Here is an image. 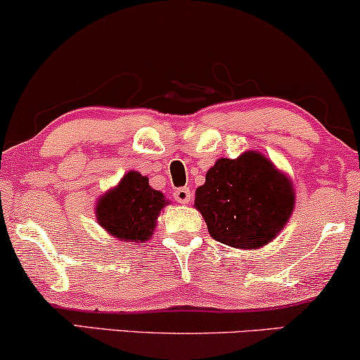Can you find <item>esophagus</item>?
<instances>
[{
  "label": "esophagus",
  "mask_w": 360,
  "mask_h": 360,
  "mask_svg": "<svg viewBox=\"0 0 360 360\" xmlns=\"http://www.w3.org/2000/svg\"><path fill=\"white\" fill-rule=\"evenodd\" d=\"M173 198H175L179 203H188L192 200V192H190V188L187 187L176 188L175 192H173Z\"/></svg>",
  "instance_id": "obj_1"
}]
</instances>
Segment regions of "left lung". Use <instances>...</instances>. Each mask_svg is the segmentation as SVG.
<instances>
[{"instance_id": "8db88e82", "label": "left lung", "mask_w": 360, "mask_h": 360, "mask_svg": "<svg viewBox=\"0 0 360 360\" xmlns=\"http://www.w3.org/2000/svg\"><path fill=\"white\" fill-rule=\"evenodd\" d=\"M195 207L214 240L259 248L287 224L294 210V188L267 158L247 152L237 160H217L197 188Z\"/></svg>"}]
</instances>
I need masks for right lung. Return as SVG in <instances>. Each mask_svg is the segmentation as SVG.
Listing matches in <instances>:
<instances>
[{"mask_svg": "<svg viewBox=\"0 0 360 360\" xmlns=\"http://www.w3.org/2000/svg\"><path fill=\"white\" fill-rule=\"evenodd\" d=\"M167 205L163 193L148 185V179L128 172L117 188L96 205L98 224L120 240L143 243L152 237L155 221Z\"/></svg>", "mask_w": 360, "mask_h": 360, "instance_id": "add662e5", "label": "right lung"}]
</instances>
